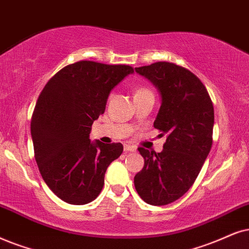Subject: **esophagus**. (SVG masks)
I'll return each instance as SVG.
<instances>
[{
  "mask_svg": "<svg viewBox=\"0 0 249 249\" xmlns=\"http://www.w3.org/2000/svg\"><path fill=\"white\" fill-rule=\"evenodd\" d=\"M124 150L125 152H128V153H131V152H135V148L133 147V146H130V144H124Z\"/></svg>",
  "mask_w": 249,
  "mask_h": 249,
  "instance_id": "1",
  "label": "esophagus"
}]
</instances>
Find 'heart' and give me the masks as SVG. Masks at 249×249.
<instances>
[{
	"label": "heart",
	"instance_id": "obj_1",
	"mask_svg": "<svg viewBox=\"0 0 249 249\" xmlns=\"http://www.w3.org/2000/svg\"><path fill=\"white\" fill-rule=\"evenodd\" d=\"M148 93H152L149 89L146 87H138L137 89H135V95L134 96H140V95H144V94H148Z\"/></svg>",
	"mask_w": 249,
	"mask_h": 249
}]
</instances>
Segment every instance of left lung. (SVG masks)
I'll list each match as a JSON object with an SVG mask.
<instances>
[{
  "instance_id": "obj_1",
  "label": "left lung",
  "mask_w": 249,
  "mask_h": 249,
  "mask_svg": "<svg viewBox=\"0 0 249 249\" xmlns=\"http://www.w3.org/2000/svg\"><path fill=\"white\" fill-rule=\"evenodd\" d=\"M161 96L154 127L166 134L161 153L139 147L143 168L134 186L144 202L165 206L194 184L213 144V107L206 87L187 69L169 62L135 68Z\"/></svg>"
}]
</instances>
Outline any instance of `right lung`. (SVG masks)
<instances>
[{"label":"right lung","mask_w":249,"mask_h":249,"mask_svg":"<svg viewBox=\"0 0 249 249\" xmlns=\"http://www.w3.org/2000/svg\"><path fill=\"white\" fill-rule=\"evenodd\" d=\"M131 73L130 65L80 61L58 71L39 95L31 121L34 155L43 180L64 202L95 200L107 168L123 153L121 142H92L89 133L110 92Z\"/></svg>","instance_id":"right-lung-1"}]
</instances>
